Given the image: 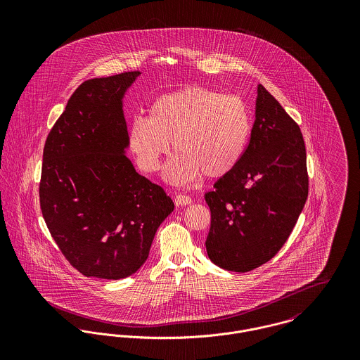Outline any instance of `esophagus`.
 <instances>
[{
	"label": "esophagus",
	"mask_w": 360,
	"mask_h": 360,
	"mask_svg": "<svg viewBox=\"0 0 360 360\" xmlns=\"http://www.w3.org/2000/svg\"><path fill=\"white\" fill-rule=\"evenodd\" d=\"M174 204L176 206H186L191 204V198L188 195H184V194H177L174 197Z\"/></svg>",
	"instance_id": "34e87169"
}]
</instances>
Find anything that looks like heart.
<instances>
[{
    "instance_id": "1",
    "label": "heart",
    "mask_w": 360,
    "mask_h": 360,
    "mask_svg": "<svg viewBox=\"0 0 360 360\" xmlns=\"http://www.w3.org/2000/svg\"><path fill=\"white\" fill-rule=\"evenodd\" d=\"M251 129L250 109L240 97L193 86L158 97L147 119L137 117L129 126V146L137 165L154 173L170 143L176 155L165 177L173 184H188L201 174H229L244 156Z\"/></svg>"
}]
</instances>
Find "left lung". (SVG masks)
<instances>
[{
    "label": "left lung",
    "mask_w": 360,
    "mask_h": 360,
    "mask_svg": "<svg viewBox=\"0 0 360 360\" xmlns=\"http://www.w3.org/2000/svg\"><path fill=\"white\" fill-rule=\"evenodd\" d=\"M308 190L301 129L259 84L255 122L244 156L205 194L210 209L209 259L237 273L269 262L288 240Z\"/></svg>",
    "instance_id": "8db88e82"
}]
</instances>
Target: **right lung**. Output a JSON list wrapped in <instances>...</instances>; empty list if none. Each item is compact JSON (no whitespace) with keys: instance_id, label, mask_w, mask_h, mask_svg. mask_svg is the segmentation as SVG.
Masks as SVG:
<instances>
[{"instance_id":"1","label":"right lung","mask_w":360,"mask_h":360,"mask_svg":"<svg viewBox=\"0 0 360 360\" xmlns=\"http://www.w3.org/2000/svg\"><path fill=\"white\" fill-rule=\"evenodd\" d=\"M140 75L82 83L44 146L43 217L63 257L87 277L134 274L174 209L163 188L139 174L126 156L123 97Z\"/></svg>"}]
</instances>
